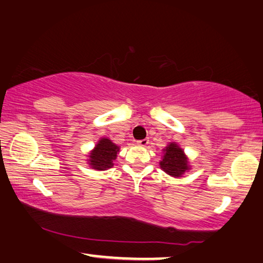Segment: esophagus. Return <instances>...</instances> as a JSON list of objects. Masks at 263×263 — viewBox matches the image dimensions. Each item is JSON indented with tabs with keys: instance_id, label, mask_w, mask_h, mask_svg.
<instances>
[{
	"instance_id": "obj_1",
	"label": "esophagus",
	"mask_w": 263,
	"mask_h": 263,
	"mask_svg": "<svg viewBox=\"0 0 263 263\" xmlns=\"http://www.w3.org/2000/svg\"><path fill=\"white\" fill-rule=\"evenodd\" d=\"M148 143H149V139H143V140L137 141V144L141 145V146H145Z\"/></svg>"
}]
</instances>
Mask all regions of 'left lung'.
<instances>
[{"label":"left lung","instance_id":"8db88e82","mask_svg":"<svg viewBox=\"0 0 263 263\" xmlns=\"http://www.w3.org/2000/svg\"><path fill=\"white\" fill-rule=\"evenodd\" d=\"M163 151L164 156L159 165L164 172L172 177L179 178L182 177V174L190 170L186 155L177 143H170Z\"/></svg>","mask_w":263,"mask_h":263}]
</instances>
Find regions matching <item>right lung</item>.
<instances>
[{
  "label": "right lung",
  "instance_id": "add662e5",
  "mask_svg": "<svg viewBox=\"0 0 263 263\" xmlns=\"http://www.w3.org/2000/svg\"><path fill=\"white\" fill-rule=\"evenodd\" d=\"M120 148L114 144L108 139H100L98 143L95 146V149L89 155V165L91 168L104 171L113 166V160L117 159V156Z\"/></svg>",
  "mask_w": 263,
  "mask_h": 263
}]
</instances>
